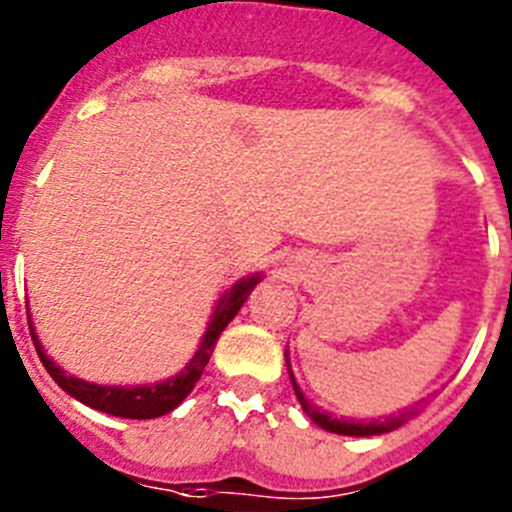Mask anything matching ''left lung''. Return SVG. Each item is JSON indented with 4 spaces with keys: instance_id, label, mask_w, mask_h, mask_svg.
<instances>
[{
    "instance_id": "obj_1",
    "label": "left lung",
    "mask_w": 512,
    "mask_h": 512,
    "mask_svg": "<svg viewBox=\"0 0 512 512\" xmlns=\"http://www.w3.org/2000/svg\"><path fill=\"white\" fill-rule=\"evenodd\" d=\"M289 377H292V372H289ZM292 387H295V395H297V400H300L302 410H305V413L310 415V418L315 420L320 428H325V431H330V433H341V436H377V433H387V431H392V428H397L400 423H405V415L410 418V413H402V415H397V418H387L384 423L382 420H374V423H348V420L330 418L328 413H320L315 405H310V402L305 400V395L300 392V387H297L295 377H292Z\"/></svg>"
}]
</instances>
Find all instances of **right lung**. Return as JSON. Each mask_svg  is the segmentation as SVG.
<instances>
[{
	"instance_id": "1",
	"label": "right lung",
	"mask_w": 512,
	"mask_h": 512,
	"mask_svg": "<svg viewBox=\"0 0 512 512\" xmlns=\"http://www.w3.org/2000/svg\"><path fill=\"white\" fill-rule=\"evenodd\" d=\"M256 284H259V277L243 279V282H238L230 289L228 295H223V300L217 302L215 312H212V320L210 325H207V333L205 338H202L200 348H197V354H194L192 361L184 366V372H179L174 379H169V382L151 384V387H99V384H89L84 382V379L66 377V374L43 354L40 341L33 333V325H30V336H33L35 351H38L40 361H43V366L48 369V374H51V377L56 379L58 387L69 392L71 397H76V400L89 405V408L99 410V413L115 415V418H161V415L171 413V410L192 392L197 379L205 372L212 351H215L217 338H220V333L225 330V325L238 315V310H241L243 302H246V297L251 295V289L256 287Z\"/></svg>"
}]
</instances>
